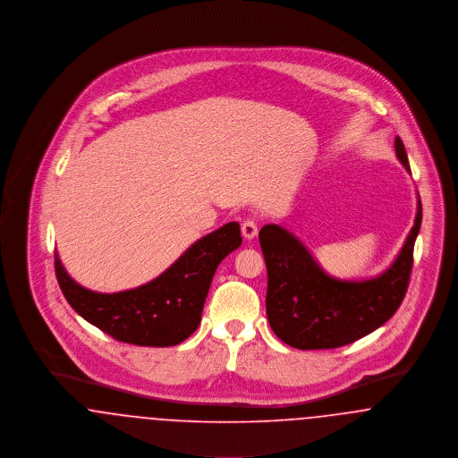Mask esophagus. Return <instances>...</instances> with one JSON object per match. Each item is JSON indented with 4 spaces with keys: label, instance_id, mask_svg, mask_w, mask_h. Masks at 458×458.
Here are the masks:
<instances>
[{
    "label": "esophagus",
    "instance_id": "esophagus-1",
    "mask_svg": "<svg viewBox=\"0 0 458 458\" xmlns=\"http://www.w3.org/2000/svg\"><path fill=\"white\" fill-rule=\"evenodd\" d=\"M242 235L245 240H252L258 237V223L254 219H247L242 223Z\"/></svg>",
    "mask_w": 458,
    "mask_h": 458
}]
</instances>
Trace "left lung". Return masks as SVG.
Masks as SVG:
<instances>
[{"mask_svg": "<svg viewBox=\"0 0 458 458\" xmlns=\"http://www.w3.org/2000/svg\"><path fill=\"white\" fill-rule=\"evenodd\" d=\"M394 151L411 174L398 135ZM420 221L422 204L417 194L414 226L400 252L379 275L362 280L331 276L290 230L264 225L259 242L267 267L266 312L275 335L293 349H336L383 327L405 297Z\"/></svg>", "mask_w": 458, "mask_h": 458, "instance_id": "1", "label": "left lung"}]
</instances>
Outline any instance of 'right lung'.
I'll return each instance as SVG.
<instances>
[{
  "instance_id": "obj_1",
  "label": "right lung",
  "mask_w": 458,
  "mask_h": 458,
  "mask_svg": "<svg viewBox=\"0 0 458 458\" xmlns=\"http://www.w3.org/2000/svg\"><path fill=\"white\" fill-rule=\"evenodd\" d=\"M240 243L239 223H226L196 240L151 282L114 293L77 284L56 250L55 267L68 304L88 323L123 344L174 347L196 331L215 271Z\"/></svg>"
}]
</instances>
